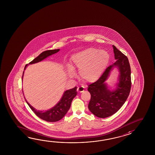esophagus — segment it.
Here are the masks:
<instances>
[{
	"label": "esophagus",
	"instance_id": "1",
	"mask_svg": "<svg viewBox=\"0 0 155 155\" xmlns=\"http://www.w3.org/2000/svg\"><path fill=\"white\" fill-rule=\"evenodd\" d=\"M84 91V87H82V86H80V87H79L78 89H77V91L79 92H83Z\"/></svg>",
	"mask_w": 155,
	"mask_h": 155
}]
</instances>
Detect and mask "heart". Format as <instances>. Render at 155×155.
<instances>
[{
    "instance_id": "b5f03b06",
    "label": "heart",
    "mask_w": 155,
    "mask_h": 155,
    "mask_svg": "<svg viewBox=\"0 0 155 155\" xmlns=\"http://www.w3.org/2000/svg\"><path fill=\"white\" fill-rule=\"evenodd\" d=\"M110 60L109 54L105 51L90 48L73 55L71 61L73 66L79 70L80 78L87 82H95L105 71ZM70 77L74 76L71 66L68 68Z\"/></svg>"
}]
</instances>
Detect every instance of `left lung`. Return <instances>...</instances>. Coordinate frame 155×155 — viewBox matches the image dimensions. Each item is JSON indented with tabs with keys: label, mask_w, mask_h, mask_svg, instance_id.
<instances>
[{
	"label": "left lung",
	"mask_w": 155,
	"mask_h": 155,
	"mask_svg": "<svg viewBox=\"0 0 155 155\" xmlns=\"http://www.w3.org/2000/svg\"><path fill=\"white\" fill-rule=\"evenodd\" d=\"M115 62L108 66L96 82L88 86L91 94L89 110L96 116L106 118L115 114L127 99L131 86V68L129 60L123 53L113 45ZM118 68L119 82L114 91H110L104 83L114 67Z\"/></svg>",
	"instance_id": "left-lung-1"
}]
</instances>
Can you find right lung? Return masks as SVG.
<instances>
[{
  "instance_id": "add662e5",
  "label": "right lung",
  "mask_w": 155,
  "mask_h": 155,
  "mask_svg": "<svg viewBox=\"0 0 155 155\" xmlns=\"http://www.w3.org/2000/svg\"><path fill=\"white\" fill-rule=\"evenodd\" d=\"M59 50L60 49H55L45 51L43 53H41L39 56H37L29 64H33L40 62L46 58L47 57L50 56L54 54L58 53ZM27 65H26L25 66L24 70L26 69ZM23 74L24 71L22 79L23 77ZM76 94H77L76 87H74L73 89L66 90L64 92L62 98L56 105L53 107V108L45 111L36 110V109H34L26 101V100L25 101L26 103L28 104V105L29 106L30 108L32 110V111L35 113V114L38 117L48 122H56L63 119L64 116L65 115V114L69 110L73 99L76 96Z\"/></svg>"
}]
</instances>
